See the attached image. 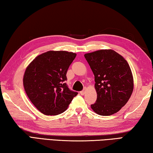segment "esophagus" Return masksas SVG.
I'll list each match as a JSON object with an SVG mask.
<instances>
[{
	"mask_svg": "<svg viewBox=\"0 0 153 153\" xmlns=\"http://www.w3.org/2000/svg\"><path fill=\"white\" fill-rule=\"evenodd\" d=\"M85 91H86V89H84L83 90H82V91L80 92V94H81V96H83V95L85 94Z\"/></svg>",
	"mask_w": 153,
	"mask_h": 153,
	"instance_id": "34e87169",
	"label": "esophagus"
}]
</instances>
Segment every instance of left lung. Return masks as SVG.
I'll return each instance as SVG.
<instances>
[{
  "instance_id": "obj_1",
  "label": "left lung",
  "mask_w": 153,
  "mask_h": 153,
  "mask_svg": "<svg viewBox=\"0 0 153 153\" xmlns=\"http://www.w3.org/2000/svg\"><path fill=\"white\" fill-rule=\"evenodd\" d=\"M95 76L96 103L91 105L97 114L116 113L128 102L134 90V79L128 63L112 49L85 54Z\"/></svg>"
}]
</instances>
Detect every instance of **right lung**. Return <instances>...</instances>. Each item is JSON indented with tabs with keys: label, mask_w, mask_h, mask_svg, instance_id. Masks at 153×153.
<instances>
[{
	"label": "right lung",
	"mask_w": 153,
	"mask_h": 153,
	"mask_svg": "<svg viewBox=\"0 0 153 153\" xmlns=\"http://www.w3.org/2000/svg\"><path fill=\"white\" fill-rule=\"evenodd\" d=\"M76 54L49 51L35 57L26 68L23 84L28 98L45 115L64 112L78 93L68 87L66 73Z\"/></svg>",
	"instance_id": "add662e5"
}]
</instances>
